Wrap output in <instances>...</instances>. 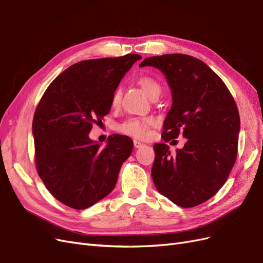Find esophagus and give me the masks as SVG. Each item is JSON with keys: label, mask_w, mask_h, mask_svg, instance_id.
Wrapping results in <instances>:
<instances>
[{"label": "esophagus", "mask_w": 263, "mask_h": 263, "mask_svg": "<svg viewBox=\"0 0 263 263\" xmlns=\"http://www.w3.org/2000/svg\"><path fill=\"white\" fill-rule=\"evenodd\" d=\"M134 146H135V148H140V147L144 146V144H142L141 141L135 139V140H134Z\"/></svg>", "instance_id": "obj_1"}]
</instances>
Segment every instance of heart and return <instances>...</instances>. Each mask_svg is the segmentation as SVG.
<instances>
[{"mask_svg":"<svg viewBox=\"0 0 263 263\" xmlns=\"http://www.w3.org/2000/svg\"><path fill=\"white\" fill-rule=\"evenodd\" d=\"M138 84L141 86L148 97L154 99L160 95L162 87L155 78L149 76H142L138 79ZM121 102V91L116 89L110 99V105L113 108H117ZM157 124V119L153 116L145 117H129L122 123H118L115 127L116 132L119 134L129 136L136 139H147L149 136V130Z\"/></svg>","mask_w":263,"mask_h":263,"instance_id":"b5f03b06","label":"heart"}]
</instances>
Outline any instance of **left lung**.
I'll return each instance as SVG.
<instances>
[{
	"label": "left lung",
	"mask_w": 263,
	"mask_h": 263,
	"mask_svg": "<svg viewBox=\"0 0 263 263\" xmlns=\"http://www.w3.org/2000/svg\"><path fill=\"white\" fill-rule=\"evenodd\" d=\"M155 67L165 76L172 106L162 139L186 138L172 156L156 144L151 177L159 193L181 208H194L218 192L236 162L240 117L221 79L202 60L171 53L146 58L139 67Z\"/></svg>",
	"instance_id": "left-lung-1"
}]
</instances>
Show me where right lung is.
Masks as SVG:
<instances>
[{
	"label": "right lung",
	"mask_w": 263,
	"mask_h": 263,
	"mask_svg": "<svg viewBox=\"0 0 263 263\" xmlns=\"http://www.w3.org/2000/svg\"><path fill=\"white\" fill-rule=\"evenodd\" d=\"M139 54L77 62L47 87L33 119L38 176L54 198L84 210L112 192L133 140L113 135L101 148L89 138L110 109V99Z\"/></svg>",
	"instance_id": "add662e5"
}]
</instances>
